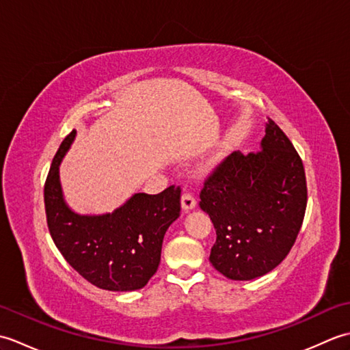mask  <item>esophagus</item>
<instances>
[{
  "label": "esophagus",
  "instance_id": "1",
  "mask_svg": "<svg viewBox=\"0 0 350 350\" xmlns=\"http://www.w3.org/2000/svg\"><path fill=\"white\" fill-rule=\"evenodd\" d=\"M196 206H197L196 197L192 196L191 192H183V194H182V209H183L185 212H188V211L194 209Z\"/></svg>",
  "mask_w": 350,
  "mask_h": 350
}]
</instances>
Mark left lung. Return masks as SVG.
Instances as JSON below:
<instances>
[{
  "label": "left lung",
  "instance_id": "left-lung-1",
  "mask_svg": "<svg viewBox=\"0 0 350 350\" xmlns=\"http://www.w3.org/2000/svg\"><path fill=\"white\" fill-rule=\"evenodd\" d=\"M262 150L233 152L213 168L200 207L213 222L215 269L248 281L271 272L298 237L307 207L306 171L292 141L271 118Z\"/></svg>",
  "mask_w": 350,
  "mask_h": 350
}]
</instances>
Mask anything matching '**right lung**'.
I'll return each mask as SVG.
<instances>
[{
    "instance_id": "right-lung-1",
    "label": "right lung",
    "mask_w": 350,
    "mask_h": 350,
    "mask_svg": "<svg viewBox=\"0 0 350 350\" xmlns=\"http://www.w3.org/2000/svg\"><path fill=\"white\" fill-rule=\"evenodd\" d=\"M73 129L54 156L44 182V211L55 247L93 286L111 292L143 288L161 262L163 234L180 215V187L156 196H132L105 215H78L64 203L58 167L69 150Z\"/></svg>"
}]
</instances>
